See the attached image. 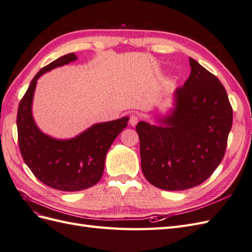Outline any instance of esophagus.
Returning <instances> with one entry per match:
<instances>
[{
  "instance_id": "obj_1",
  "label": "esophagus",
  "mask_w": 252,
  "mask_h": 252,
  "mask_svg": "<svg viewBox=\"0 0 252 252\" xmlns=\"http://www.w3.org/2000/svg\"><path fill=\"white\" fill-rule=\"evenodd\" d=\"M138 122H139L138 116H135V114H131L130 118H129V124H130L131 126H135L136 124H138Z\"/></svg>"
}]
</instances>
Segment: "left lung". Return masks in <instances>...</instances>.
Instances as JSON below:
<instances>
[{"label":"left lung","instance_id":"1","mask_svg":"<svg viewBox=\"0 0 252 252\" xmlns=\"http://www.w3.org/2000/svg\"><path fill=\"white\" fill-rule=\"evenodd\" d=\"M191 67L184 85L173 91L172 108L156 118V124L141 121V166L154 186L168 191L202 184L225 155L232 126V108L222 83L189 58Z\"/></svg>","mask_w":252,"mask_h":252}]
</instances>
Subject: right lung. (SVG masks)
Returning a JSON list of instances; mask_svg holds the SVG:
<instances>
[{
	"label": "right lung",
	"instance_id": "right-lung-1",
	"mask_svg": "<svg viewBox=\"0 0 252 252\" xmlns=\"http://www.w3.org/2000/svg\"><path fill=\"white\" fill-rule=\"evenodd\" d=\"M68 53L35 74L20 102L17 127L21 155L29 169L45 185L62 191H80L101 180L105 158L117 136L127 127L128 117L96 123L71 139H56L37 127L32 102L37 80L55 68L77 61Z\"/></svg>",
	"mask_w": 252,
	"mask_h": 252
}]
</instances>
